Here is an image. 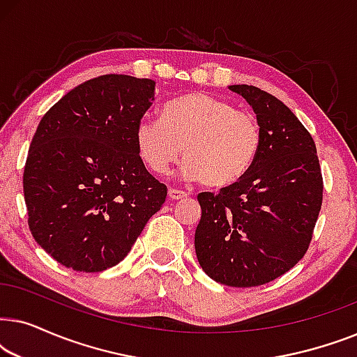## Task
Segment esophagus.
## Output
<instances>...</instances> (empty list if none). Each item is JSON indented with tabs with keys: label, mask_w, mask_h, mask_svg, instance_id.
Segmentation results:
<instances>
[{
	"label": "esophagus",
	"mask_w": 357,
	"mask_h": 357,
	"mask_svg": "<svg viewBox=\"0 0 357 357\" xmlns=\"http://www.w3.org/2000/svg\"><path fill=\"white\" fill-rule=\"evenodd\" d=\"M188 193L182 192V190H175V188H169V198L172 199V202H175V199H183L187 198Z\"/></svg>",
	"instance_id": "esophagus-1"
}]
</instances>
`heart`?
Returning <instances> with one entry per match:
<instances>
[{"label":"heart","instance_id":"obj_1","mask_svg":"<svg viewBox=\"0 0 357 357\" xmlns=\"http://www.w3.org/2000/svg\"><path fill=\"white\" fill-rule=\"evenodd\" d=\"M261 125L252 112L206 92H190L164 104L160 120L136 126V149L155 174L185 155L182 175L221 188L241 180L260 154Z\"/></svg>","mask_w":357,"mask_h":357}]
</instances>
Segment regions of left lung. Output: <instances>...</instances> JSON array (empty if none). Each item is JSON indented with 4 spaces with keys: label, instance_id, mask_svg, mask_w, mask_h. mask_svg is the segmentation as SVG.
I'll return each instance as SVG.
<instances>
[{
    "label": "left lung",
    "instance_id": "8db88e82",
    "mask_svg": "<svg viewBox=\"0 0 357 357\" xmlns=\"http://www.w3.org/2000/svg\"><path fill=\"white\" fill-rule=\"evenodd\" d=\"M253 107L261 149L252 169L219 193L198 195L195 250L204 273L234 287L266 284L309 250L324 199L317 148L299 119L255 86H231Z\"/></svg>",
    "mask_w": 357,
    "mask_h": 357
}]
</instances>
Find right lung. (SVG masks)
<instances>
[{"instance_id": "right-lung-1", "label": "right lung", "mask_w": 357, "mask_h": 357, "mask_svg": "<svg viewBox=\"0 0 357 357\" xmlns=\"http://www.w3.org/2000/svg\"><path fill=\"white\" fill-rule=\"evenodd\" d=\"M154 86L126 75L94 77L63 96L37 126L22 175L27 222L38 245L66 268L115 266L162 208L167 187L136 149Z\"/></svg>"}]
</instances>
